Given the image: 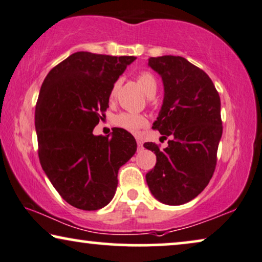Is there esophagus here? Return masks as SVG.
Here are the masks:
<instances>
[{
	"label": "esophagus",
	"mask_w": 262,
	"mask_h": 262,
	"mask_svg": "<svg viewBox=\"0 0 262 262\" xmlns=\"http://www.w3.org/2000/svg\"><path fill=\"white\" fill-rule=\"evenodd\" d=\"M137 144H138V151H141V149L144 148V145H142V142L138 139V140H137Z\"/></svg>",
	"instance_id": "34e87169"
}]
</instances>
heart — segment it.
<instances>
[{
  "mask_svg": "<svg viewBox=\"0 0 262 262\" xmlns=\"http://www.w3.org/2000/svg\"><path fill=\"white\" fill-rule=\"evenodd\" d=\"M137 82L141 87L147 96H153L157 91V80L151 72L142 71L137 75ZM118 83L116 82L110 91V98H115L117 93ZM115 124L124 130L130 132V133H138L142 128L148 124L147 118L144 115L133 114V113H121L115 117Z\"/></svg>",
  "mask_w": 262,
  "mask_h": 262,
  "instance_id": "1",
  "label": "heart"
}]
</instances>
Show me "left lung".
I'll return each mask as SVG.
<instances>
[{
    "mask_svg": "<svg viewBox=\"0 0 262 262\" xmlns=\"http://www.w3.org/2000/svg\"><path fill=\"white\" fill-rule=\"evenodd\" d=\"M148 66L164 83L162 110L152 128L170 140L164 149L144 144L157 156L146 182L157 200L177 206L196 198L213 176L223 134L221 98L210 76L181 56L151 57Z\"/></svg>",
    "mask_w": 262,
    "mask_h": 262,
    "instance_id": "8db88e82",
    "label": "left lung"
}]
</instances>
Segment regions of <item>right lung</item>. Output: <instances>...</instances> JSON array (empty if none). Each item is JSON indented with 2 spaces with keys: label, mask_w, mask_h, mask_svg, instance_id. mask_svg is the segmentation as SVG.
<instances>
[{
  "label": "right lung",
  "mask_w": 262,
  "mask_h": 262,
  "mask_svg": "<svg viewBox=\"0 0 262 262\" xmlns=\"http://www.w3.org/2000/svg\"><path fill=\"white\" fill-rule=\"evenodd\" d=\"M134 56L75 52L49 72L36 104L38 157L62 199L96 211L113 200L117 173L137 151L133 135L115 128L93 135L109 107L110 91Z\"/></svg>",
  "instance_id": "right-lung-1"
}]
</instances>
